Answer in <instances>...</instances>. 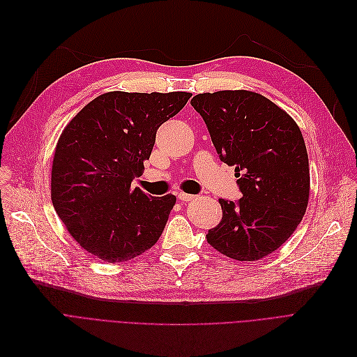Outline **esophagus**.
Here are the masks:
<instances>
[{"label": "esophagus", "instance_id": "1", "mask_svg": "<svg viewBox=\"0 0 357 357\" xmlns=\"http://www.w3.org/2000/svg\"><path fill=\"white\" fill-rule=\"evenodd\" d=\"M177 197H178V200H181V202H189V200H193V199H195L193 195L183 193V192H180V193L177 195Z\"/></svg>", "mask_w": 357, "mask_h": 357}]
</instances>
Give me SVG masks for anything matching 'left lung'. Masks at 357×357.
Here are the masks:
<instances>
[{
	"mask_svg": "<svg viewBox=\"0 0 357 357\" xmlns=\"http://www.w3.org/2000/svg\"><path fill=\"white\" fill-rule=\"evenodd\" d=\"M192 106L205 121L220 161L235 167L243 197L219 199L220 222L208 243L240 261L276 251L303 218L310 197L308 152L294 119L261 94L203 93Z\"/></svg>",
	"mask_w": 357,
	"mask_h": 357,
	"instance_id": "1",
	"label": "left lung"
}]
</instances>
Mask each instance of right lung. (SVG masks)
I'll return each instance as SVG.
<instances>
[{
	"instance_id": "add662e5",
	"label": "right lung",
	"mask_w": 357,
	"mask_h": 357,
	"mask_svg": "<svg viewBox=\"0 0 357 357\" xmlns=\"http://www.w3.org/2000/svg\"><path fill=\"white\" fill-rule=\"evenodd\" d=\"M190 97L106 93L63 129L52 164V203L74 240L100 260L128 261L158 241L176 196L152 197L132 181L142 174L158 128Z\"/></svg>"
}]
</instances>
